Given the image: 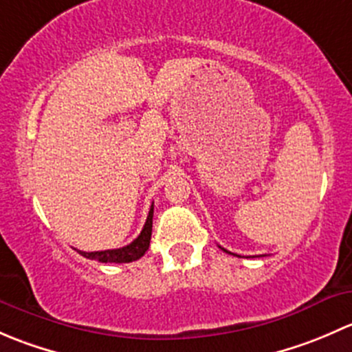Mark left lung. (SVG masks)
<instances>
[{
	"label": "left lung",
	"instance_id": "obj_1",
	"mask_svg": "<svg viewBox=\"0 0 352 352\" xmlns=\"http://www.w3.org/2000/svg\"><path fill=\"white\" fill-rule=\"evenodd\" d=\"M223 250H225V248H223ZM225 252H228V250H225ZM228 254H232V252H228ZM232 255H235V254H232Z\"/></svg>",
	"mask_w": 352,
	"mask_h": 352
}]
</instances>
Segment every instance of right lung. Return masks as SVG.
I'll use <instances>...</instances> for the list:
<instances>
[{
    "instance_id": "obj_1",
    "label": "right lung",
    "mask_w": 352,
    "mask_h": 352,
    "mask_svg": "<svg viewBox=\"0 0 352 352\" xmlns=\"http://www.w3.org/2000/svg\"><path fill=\"white\" fill-rule=\"evenodd\" d=\"M151 230H153V204H151L150 212H148L146 223H144L140 236H138L136 240H133L129 245H126V247H122V248H113V250H100V252L78 250V252H80L83 257L90 258V261L116 262V264H122V262H134L146 254L148 247H150Z\"/></svg>"
}]
</instances>
